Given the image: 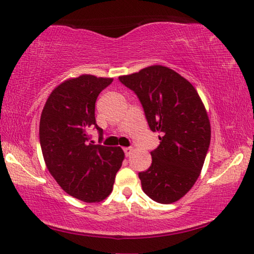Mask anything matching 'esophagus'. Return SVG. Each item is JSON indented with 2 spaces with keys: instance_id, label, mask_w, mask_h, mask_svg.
<instances>
[{
  "instance_id": "34e87169",
  "label": "esophagus",
  "mask_w": 254,
  "mask_h": 254,
  "mask_svg": "<svg viewBox=\"0 0 254 254\" xmlns=\"http://www.w3.org/2000/svg\"><path fill=\"white\" fill-rule=\"evenodd\" d=\"M124 153H126V156H130L132 151H133V148L132 147H127V148H124Z\"/></svg>"
}]
</instances>
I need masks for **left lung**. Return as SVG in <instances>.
Masks as SVG:
<instances>
[{
  "mask_svg": "<svg viewBox=\"0 0 254 254\" xmlns=\"http://www.w3.org/2000/svg\"><path fill=\"white\" fill-rule=\"evenodd\" d=\"M119 78L138 96L150 130L162 134L149 169L139 173L142 190L157 203H175L194 186L210 146L203 101L190 82L162 65Z\"/></svg>",
  "mask_w": 254,
  "mask_h": 254,
  "instance_id": "left-lung-1",
  "label": "left lung"
}]
</instances>
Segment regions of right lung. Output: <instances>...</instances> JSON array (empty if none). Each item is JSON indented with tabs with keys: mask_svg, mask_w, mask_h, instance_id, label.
I'll list each match as a JSON object with an SVG mask.
<instances>
[{
	"mask_svg": "<svg viewBox=\"0 0 254 254\" xmlns=\"http://www.w3.org/2000/svg\"><path fill=\"white\" fill-rule=\"evenodd\" d=\"M113 78L83 74L55 88L40 120V143L45 165L68 195L86 203L111 194L124 160L121 147L93 145L89 131L96 127L94 106Z\"/></svg>",
	"mask_w": 254,
	"mask_h": 254,
	"instance_id": "obj_1",
	"label": "right lung"
}]
</instances>
